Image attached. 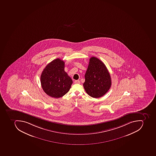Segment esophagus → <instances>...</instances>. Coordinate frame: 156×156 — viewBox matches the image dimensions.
I'll return each instance as SVG.
<instances>
[{
    "mask_svg": "<svg viewBox=\"0 0 156 156\" xmlns=\"http://www.w3.org/2000/svg\"><path fill=\"white\" fill-rule=\"evenodd\" d=\"M74 83H80V81L79 80H76V81H74Z\"/></svg>",
    "mask_w": 156,
    "mask_h": 156,
    "instance_id": "obj_1",
    "label": "esophagus"
}]
</instances>
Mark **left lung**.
<instances>
[{"label": "left lung", "instance_id": "left-lung-1", "mask_svg": "<svg viewBox=\"0 0 156 156\" xmlns=\"http://www.w3.org/2000/svg\"><path fill=\"white\" fill-rule=\"evenodd\" d=\"M84 77L83 87L87 94L94 98L103 96L111 86L110 73L103 62L96 57L89 59Z\"/></svg>", "mask_w": 156, "mask_h": 156}]
</instances>
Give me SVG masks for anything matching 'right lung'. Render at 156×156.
I'll list each match as a JSON object with an SVG mask.
<instances>
[{"instance_id":"right-lung-1","label":"right lung","mask_w":156,"mask_h":156,"mask_svg":"<svg viewBox=\"0 0 156 156\" xmlns=\"http://www.w3.org/2000/svg\"><path fill=\"white\" fill-rule=\"evenodd\" d=\"M65 62L56 58L48 64L41 73V83L46 94L54 98L63 96L70 89L73 80L65 72Z\"/></svg>"}]
</instances>
